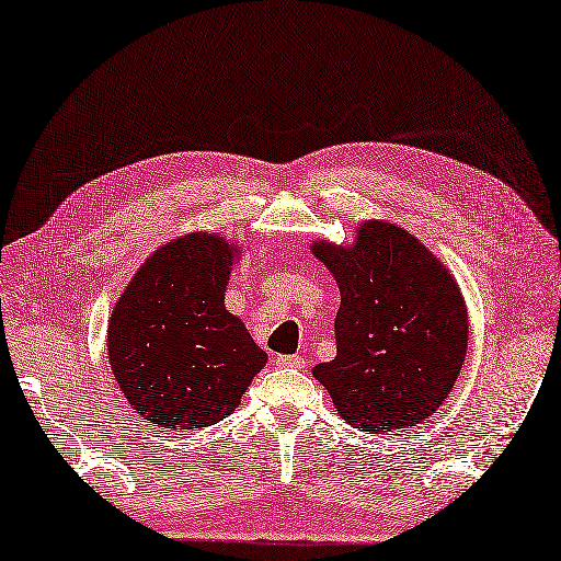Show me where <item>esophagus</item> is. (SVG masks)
Instances as JSON below:
<instances>
[{
    "label": "esophagus",
    "mask_w": 561,
    "mask_h": 561,
    "mask_svg": "<svg viewBox=\"0 0 561 561\" xmlns=\"http://www.w3.org/2000/svg\"><path fill=\"white\" fill-rule=\"evenodd\" d=\"M275 364L282 366V368H305L307 360L302 356H296V354H286V356H277Z\"/></svg>",
    "instance_id": "obj_1"
}]
</instances>
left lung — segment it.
<instances>
[{
	"label": "left lung",
	"instance_id": "1",
	"mask_svg": "<svg viewBox=\"0 0 561 561\" xmlns=\"http://www.w3.org/2000/svg\"><path fill=\"white\" fill-rule=\"evenodd\" d=\"M340 286L337 354L312 375L342 420L396 431L428 420L455 387L468 347L457 282L403 228L370 221L350 249L314 242Z\"/></svg>",
	"mask_w": 561,
	"mask_h": 561
}]
</instances>
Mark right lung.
<instances>
[{"instance_id": "right-lung-1", "label": "right lung", "mask_w": 561, "mask_h": 561, "mask_svg": "<svg viewBox=\"0 0 561 561\" xmlns=\"http://www.w3.org/2000/svg\"><path fill=\"white\" fill-rule=\"evenodd\" d=\"M234 259L238 249L219 234H184L149 256L118 298L110 364L144 420L172 431L211 426L265 366V352L224 305Z\"/></svg>"}]
</instances>
